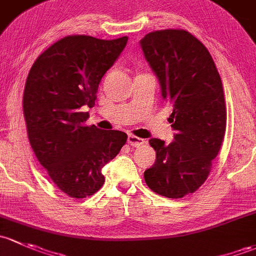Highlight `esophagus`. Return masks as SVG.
<instances>
[{"label": "esophagus", "mask_w": 256, "mask_h": 256, "mask_svg": "<svg viewBox=\"0 0 256 256\" xmlns=\"http://www.w3.org/2000/svg\"><path fill=\"white\" fill-rule=\"evenodd\" d=\"M128 144L130 146H143V144H146V139H142L139 138V136H132V134H129L128 136Z\"/></svg>", "instance_id": "34e87169"}]
</instances>
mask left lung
<instances>
[{
  "label": "left lung",
  "instance_id": "left-lung-1",
  "mask_svg": "<svg viewBox=\"0 0 256 256\" xmlns=\"http://www.w3.org/2000/svg\"><path fill=\"white\" fill-rule=\"evenodd\" d=\"M140 48L172 106L174 142L152 138L156 160L144 171L150 190L168 198L194 194L206 181L226 133V112L220 76L206 46L186 30L146 34Z\"/></svg>",
  "mask_w": 256,
  "mask_h": 256
}]
</instances>
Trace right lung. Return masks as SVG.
Returning <instances> with one entry per match:
<instances>
[{"mask_svg":"<svg viewBox=\"0 0 256 256\" xmlns=\"http://www.w3.org/2000/svg\"><path fill=\"white\" fill-rule=\"evenodd\" d=\"M127 42L65 36L42 52L28 74L23 110L32 149L58 188L74 198L101 188L102 168L127 142L124 132L85 126L84 112L94 104L101 78Z\"/></svg>","mask_w":256,"mask_h":256,"instance_id":"1","label":"right lung"}]
</instances>
